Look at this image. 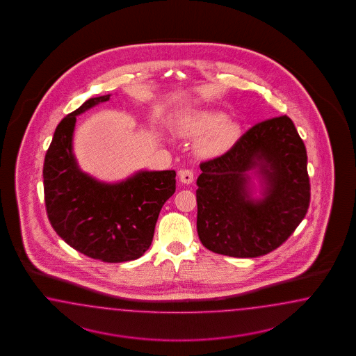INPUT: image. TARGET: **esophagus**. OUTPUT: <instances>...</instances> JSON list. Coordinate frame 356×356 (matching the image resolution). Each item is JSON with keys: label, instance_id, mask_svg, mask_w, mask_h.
Returning <instances> with one entry per match:
<instances>
[{"label": "esophagus", "instance_id": "esophagus-1", "mask_svg": "<svg viewBox=\"0 0 356 356\" xmlns=\"http://www.w3.org/2000/svg\"><path fill=\"white\" fill-rule=\"evenodd\" d=\"M194 175L193 171L191 170H181L179 171V180L183 184H192L193 183Z\"/></svg>", "mask_w": 356, "mask_h": 356}]
</instances>
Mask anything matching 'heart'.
Returning a JSON list of instances; mask_svg holds the SVG:
<instances>
[{
	"instance_id": "obj_1",
	"label": "heart",
	"mask_w": 356,
	"mask_h": 356,
	"mask_svg": "<svg viewBox=\"0 0 356 356\" xmlns=\"http://www.w3.org/2000/svg\"><path fill=\"white\" fill-rule=\"evenodd\" d=\"M176 129L186 137H200L197 149L206 156L231 150L240 137V124L218 109H193L184 113Z\"/></svg>"
}]
</instances>
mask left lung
<instances>
[{
	"mask_svg": "<svg viewBox=\"0 0 356 356\" xmlns=\"http://www.w3.org/2000/svg\"><path fill=\"white\" fill-rule=\"evenodd\" d=\"M197 232L219 254L253 259L278 248L311 200L307 150L289 116L254 125L225 155L201 163ZM259 181V196H254Z\"/></svg>",
	"mask_w": 356,
	"mask_h": 356,
	"instance_id": "1",
	"label": "left lung"
}]
</instances>
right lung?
Masks as SVG:
<instances>
[{
	"mask_svg": "<svg viewBox=\"0 0 356 356\" xmlns=\"http://www.w3.org/2000/svg\"><path fill=\"white\" fill-rule=\"evenodd\" d=\"M109 97H90L60 121L45 154L43 183L57 235L87 257L113 264L140 259L150 248L159 213L176 191V172L140 170L104 183L79 168L73 152L76 116Z\"/></svg>",
	"mask_w": 356,
	"mask_h": 356,
	"instance_id": "right-lung-1",
	"label": "right lung"
}]
</instances>
